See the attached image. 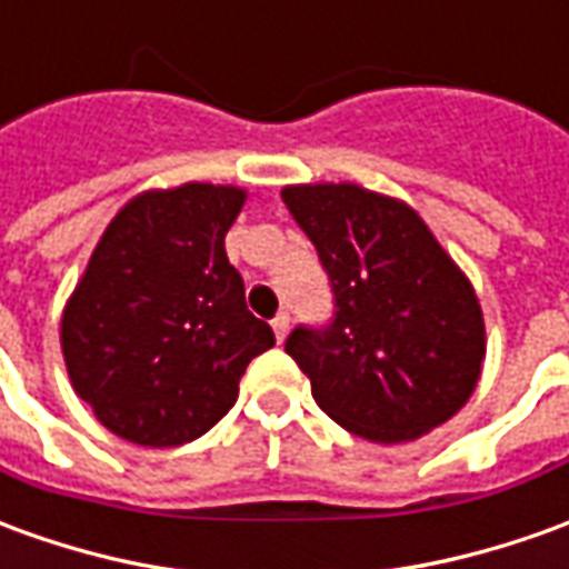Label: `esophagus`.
<instances>
[{
	"mask_svg": "<svg viewBox=\"0 0 569 569\" xmlns=\"http://www.w3.org/2000/svg\"><path fill=\"white\" fill-rule=\"evenodd\" d=\"M273 336H277V341H283L286 336H289V313H277V317H273Z\"/></svg>",
	"mask_w": 569,
	"mask_h": 569,
	"instance_id": "1",
	"label": "esophagus"
}]
</instances>
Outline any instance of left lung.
<instances>
[{
  "instance_id": "1",
  "label": "left lung",
  "mask_w": 569,
  "mask_h": 569,
  "mask_svg": "<svg viewBox=\"0 0 569 569\" xmlns=\"http://www.w3.org/2000/svg\"><path fill=\"white\" fill-rule=\"evenodd\" d=\"M283 202L336 296L332 323L286 339L317 407L372 443L452 419L478 388L487 329L475 286L422 216L351 181L289 184Z\"/></svg>"
}]
</instances>
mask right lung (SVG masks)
Returning a JSON list of instances; mask_svg holds the SVG:
<instances>
[{
  "label": "right lung",
  "mask_w": 569,
  "mask_h": 569,
  "mask_svg": "<svg viewBox=\"0 0 569 569\" xmlns=\"http://www.w3.org/2000/svg\"><path fill=\"white\" fill-rule=\"evenodd\" d=\"M243 188L144 190L107 224L61 313L67 376L94 419L138 447H181L237 403L273 332L246 308L224 237Z\"/></svg>",
  "instance_id": "1"
}]
</instances>
